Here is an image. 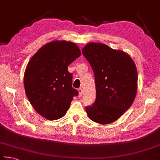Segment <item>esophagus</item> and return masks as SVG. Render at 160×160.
Listing matches in <instances>:
<instances>
[{"label": "esophagus", "instance_id": "esophagus-1", "mask_svg": "<svg viewBox=\"0 0 160 160\" xmlns=\"http://www.w3.org/2000/svg\"><path fill=\"white\" fill-rule=\"evenodd\" d=\"M82 89L80 88L78 89V96H79V97H82Z\"/></svg>", "mask_w": 160, "mask_h": 160}]
</instances>
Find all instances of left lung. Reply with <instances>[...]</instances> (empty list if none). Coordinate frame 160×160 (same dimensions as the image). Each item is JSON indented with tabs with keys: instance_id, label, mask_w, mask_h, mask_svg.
<instances>
[{
	"instance_id": "8db88e82",
	"label": "left lung",
	"mask_w": 160,
	"mask_h": 160,
	"mask_svg": "<svg viewBox=\"0 0 160 160\" xmlns=\"http://www.w3.org/2000/svg\"><path fill=\"white\" fill-rule=\"evenodd\" d=\"M82 52L94 71L97 90L95 102L87 107V114L97 123H112L135 99L138 89L135 63L128 54L103 43L89 42Z\"/></svg>"
}]
</instances>
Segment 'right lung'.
<instances>
[{
	"mask_svg": "<svg viewBox=\"0 0 160 160\" xmlns=\"http://www.w3.org/2000/svg\"><path fill=\"white\" fill-rule=\"evenodd\" d=\"M80 55L75 43L54 40L42 46L28 62L24 76L26 94L35 110L47 120L64 116L78 95L72 88L68 66Z\"/></svg>",
	"mask_w": 160,
	"mask_h": 160,
	"instance_id": "right-lung-1",
	"label": "right lung"
}]
</instances>
